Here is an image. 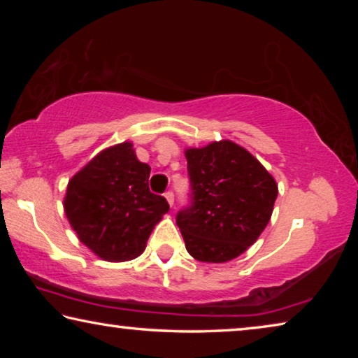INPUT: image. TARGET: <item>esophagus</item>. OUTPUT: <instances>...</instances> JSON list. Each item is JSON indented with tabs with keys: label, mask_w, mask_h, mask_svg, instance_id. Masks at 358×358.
I'll list each match as a JSON object with an SVG mask.
<instances>
[{
	"label": "esophagus",
	"mask_w": 358,
	"mask_h": 358,
	"mask_svg": "<svg viewBox=\"0 0 358 358\" xmlns=\"http://www.w3.org/2000/svg\"><path fill=\"white\" fill-rule=\"evenodd\" d=\"M166 199H167V202H169V205H171V207H173V201H175V196H173V192L172 191H167L166 194Z\"/></svg>",
	"instance_id": "esophagus-1"
}]
</instances>
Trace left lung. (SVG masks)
Listing matches in <instances>:
<instances>
[{
    "label": "left lung",
    "instance_id": "left-lung-1",
    "mask_svg": "<svg viewBox=\"0 0 358 358\" xmlns=\"http://www.w3.org/2000/svg\"><path fill=\"white\" fill-rule=\"evenodd\" d=\"M189 205L177 226L187 252L201 262L238 257L268 224L278 196L275 178L240 145L221 141L187 148Z\"/></svg>",
    "mask_w": 358,
    "mask_h": 358
}]
</instances>
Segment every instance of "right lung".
Here are the masks:
<instances>
[{"mask_svg": "<svg viewBox=\"0 0 358 358\" xmlns=\"http://www.w3.org/2000/svg\"><path fill=\"white\" fill-rule=\"evenodd\" d=\"M150 166L137 159L131 142L106 148L71 178L64 211L78 240L108 262L141 256L151 230L169 211L150 192Z\"/></svg>", "mask_w": 358, "mask_h": 358, "instance_id": "add662e5", "label": "right lung"}]
</instances>
